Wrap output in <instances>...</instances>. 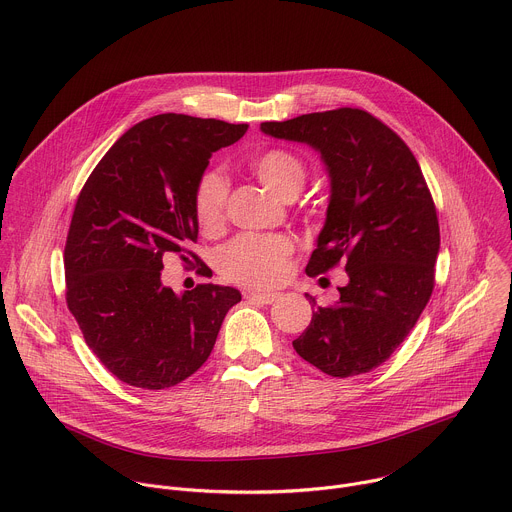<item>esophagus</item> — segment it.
I'll list each match as a JSON object with an SVG mask.
<instances>
[{
    "mask_svg": "<svg viewBox=\"0 0 512 512\" xmlns=\"http://www.w3.org/2000/svg\"><path fill=\"white\" fill-rule=\"evenodd\" d=\"M245 297H247L249 301H257V303H265V305H269V303H273V301H277V299H279V293H259V291H249Z\"/></svg>",
    "mask_w": 512,
    "mask_h": 512,
    "instance_id": "obj_1",
    "label": "esophagus"
}]
</instances>
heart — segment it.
I'll return each instance as SVG.
<instances>
[{"label":"heart","mask_w":512,"mask_h":512,"mask_svg":"<svg viewBox=\"0 0 512 512\" xmlns=\"http://www.w3.org/2000/svg\"><path fill=\"white\" fill-rule=\"evenodd\" d=\"M255 177L279 199H295L307 181L305 162L283 148H271L251 160ZM229 185L219 170H205L193 191V211L203 233L217 235L227 219ZM293 241L287 235L243 233L231 239L217 255L221 275L245 287H271L287 271Z\"/></svg>","instance_id":"heart-1"}]
</instances>
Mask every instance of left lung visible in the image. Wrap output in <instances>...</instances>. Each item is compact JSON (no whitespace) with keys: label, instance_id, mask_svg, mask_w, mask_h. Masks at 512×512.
<instances>
[{"label":"left lung","instance_id":"left-lung-1","mask_svg":"<svg viewBox=\"0 0 512 512\" xmlns=\"http://www.w3.org/2000/svg\"><path fill=\"white\" fill-rule=\"evenodd\" d=\"M261 130L321 154L331 195L305 273L342 263L350 277L333 305L305 293L315 311L293 348L333 378L372 372L404 342L434 289L440 227L420 164L392 128L360 108L263 122Z\"/></svg>","mask_w":512,"mask_h":512}]
</instances>
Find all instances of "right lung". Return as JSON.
<instances>
[{
	"label": "right lung",
	"instance_id": "1",
	"mask_svg": "<svg viewBox=\"0 0 512 512\" xmlns=\"http://www.w3.org/2000/svg\"><path fill=\"white\" fill-rule=\"evenodd\" d=\"M247 124L158 114L126 130L92 170L74 207L66 249V303L88 348L120 382L173 388L211 356L241 293L197 285L177 295L160 281L166 253L185 263L199 223L197 179Z\"/></svg>",
	"mask_w": 512,
	"mask_h": 512
}]
</instances>
